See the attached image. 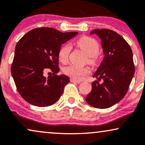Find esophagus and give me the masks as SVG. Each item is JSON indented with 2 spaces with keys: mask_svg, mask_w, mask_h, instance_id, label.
<instances>
[{
  "mask_svg": "<svg viewBox=\"0 0 145 145\" xmlns=\"http://www.w3.org/2000/svg\"><path fill=\"white\" fill-rule=\"evenodd\" d=\"M70 80L71 82H74V83H76V84H80V82H81L80 81H79V80H75V79H74V78H71Z\"/></svg>",
  "mask_w": 145,
  "mask_h": 145,
  "instance_id": "obj_1",
  "label": "esophagus"
}]
</instances>
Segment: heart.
I'll return each mask as SVG.
<instances>
[{"label": "heart", "mask_w": 145, "mask_h": 145, "mask_svg": "<svg viewBox=\"0 0 145 145\" xmlns=\"http://www.w3.org/2000/svg\"><path fill=\"white\" fill-rule=\"evenodd\" d=\"M76 45L81 49L86 54L87 61L89 63H93L95 61L96 56L100 52V46L96 40L89 37H82L76 41ZM71 51V47L68 44L62 46L58 51V59L60 62L65 63L68 60L69 55ZM64 74L77 80H81L86 76L89 74V70L87 67H82L74 65H70L63 68Z\"/></svg>", "instance_id": "1"}]
</instances>
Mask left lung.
Returning <instances> with one entry per match:
<instances>
[{
    "label": "left lung",
    "instance_id": "1",
    "mask_svg": "<svg viewBox=\"0 0 145 145\" xmlns=\"http://www.w3.org/2000/svg\"><path fill=\"white\" fill-rule=\"evenodd\" d=\"M102 40L104 57L93 77L92 89L86 96L89 105L96 108H108L120 102L125 96L135 74L133 51L121 35L110 29H94ZM102 83L99 82L101 79Z\"/></svg>",
    "mask_w": 145,
    "mask_h": 145
}]
</instances>
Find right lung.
Returning a JSON list of instances; mask_svg holds the SVG:
<instances>
[{
  "instance_id": "right-lung-1",
  "label": "right lung",
  "mask_w": 145,
  "mask_h": 145,
  "mask_svg": "<svg viewBox=\"0 0 145 145\" xmlns=\"http://www.w3.org/2000/svg\"><path fill=\"white\" fill-rule=\"evenodd\" d=\"M78 33L41 27L32 29L17 42L11 74L24 100L38 107L51 106L59 100L69 78L57 75L59 71L58 51L62 44ZM47 71H52V76H44Z\"/></svg>"
}]
</instances>
